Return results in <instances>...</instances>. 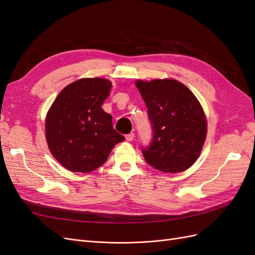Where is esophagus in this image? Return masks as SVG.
Here are the masks:
<instances>
[{"mask_svg": "<svg viewBox=\"0 0 255 255\" xmlns=\"http://www.w3.org/2000/svg\"><path fill=\"white\" fill-rule=\"evenodd\" d=\"M134 137H135L134 133H129L126 136V139H127V141H132L134 139Z\"/></svg>", "mask_w": 255, "mask_h": 255, "instance_id": "1", "label": "esophagus"}]
</instances>
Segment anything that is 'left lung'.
<instances>
[{"label":"left lung","mask_w":255,"mask_h":255,"mask_svg":"<svg viewBox=\"0 0 255 255\" xmlns=\"http://www.w3.org/2000/svg\"><path fill=\"white\" fill-rule=\"evenodd\" d=\"M148 109L153 141L142 154L146 163L166 173L185 171L199 158L207 134L202 105L188 87L173 79L137 80Z\"/></svg>","instance_id":"1"}]
</instances>
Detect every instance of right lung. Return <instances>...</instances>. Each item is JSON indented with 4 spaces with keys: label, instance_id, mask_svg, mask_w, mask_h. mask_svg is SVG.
Wrapping results in <instances>:
<instances>
[{
    "label": "right lung",
    "instance_id": "1",
    "mask_svg": "<svg viewBox=\"0 0 255 255\" xmlns=\"http://www.w3.org/2000/svg\"><path fill=\"white\" fill-rule=\"evenodd\" d=\"M112 82L85 78L61 90L45 117V139L58 163L72 172L87 173L102 166L125 137L113 128L101 107Z\"/></svg>",
    "mask_w": 255,
    "mask_h": 255
}]
</instances>
